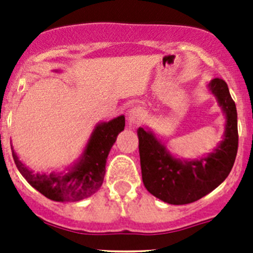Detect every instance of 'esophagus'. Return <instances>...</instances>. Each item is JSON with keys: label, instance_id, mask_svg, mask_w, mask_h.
<instances>
[{"label": "esophagus", "instance_id": "1", "mask_svg": "<svg viewBox=\"0 0 253 253\" xmlns=\"http://www.w3.org/2000/svg\"><path fill=\"white\" fill-rule=\"evenodd\" d=\"M143 117H144V111H143L141 108H132L131 110L128 111L127 120H128L129 125L136 126V125H138L139 122L142 121Z\"/></svg>", "mask_w": 253, "mask_h": 253}]
</instances>
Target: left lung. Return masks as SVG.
I'll return each instance as SVG.
<instances>
[{
  "label": "left lung",
  "mask_w": 253,
  "mask_h": 253,
  "mask_svg": "<svg viewBox=\"0 0 253 253\" xmlns=\"http://www.w3.org/2000/svg\"><path fill=\"white\" fill-rule=\"evenodd\" d=\"M208 88L226 117L224 139L208 155L177 159L152 131L143 127L137 131L143 183L153 196L169 205H188L205 197L228 177L235 163L239 145L235 103L223 79H211Z\"/></svg>",
  "instance_id": "obj_1"
}]
</instances>
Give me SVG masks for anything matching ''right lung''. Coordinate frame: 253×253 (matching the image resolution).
Wrapping results in <instances>:
<instances>
[{
    "mask_svg": "<svg viewBox=\"0 0 253 253\" xmlns=\"http://www.w3.org/2000/svg\"><path fill=\"white\" fill-rule=\"evenodd\" d=\"M124 128V115L96 125L82 157L66 174H34L18 159L13 148L12 155L23 177L42 195L56 202H77L90 197L101 187L108 155Z\"/></svg>",
    "mask_w": 253,
    "mask_h": 253,
    "instance_id": "right-lung-1",
    "label": "right lung"
}]
</instances>
